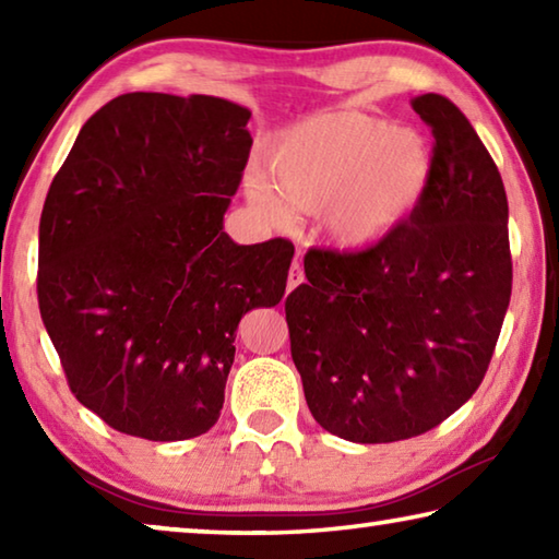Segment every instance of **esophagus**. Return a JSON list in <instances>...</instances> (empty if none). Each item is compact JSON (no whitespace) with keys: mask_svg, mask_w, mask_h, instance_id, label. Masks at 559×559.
Returning <instances> with one entry per match:
<instances>
[{"mask_svg":"<svg viewBox=\"0 0 559 559\" xmlns=\"http://www.w3.org/2000/svg\"><path fill=\"white\" fill-rule=\"evenodd\" d=\"M302 281H306V276H302L300 263L296 261V263H293V266H290V273H288V293L296 290Z\"/></svg>","mask_w":559,"mask_h":559,"instance_id":"34e87169","label":"esophagus"}]
</instances>
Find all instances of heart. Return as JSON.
I'll list each match as a JSON object with an SVG mask.
<instances>
[{
	"label": "heart",
	"mask_w": 559,
	"mask_h": 559,
	"mask_svg": "<svg viewBox=\"0 0 559 559\" xmlns=\"http://www.w3.org/2000/svg\"><path fill=\"white\" fill-rule=\"evenodd\" d=\"M269 175L251 167L243 197L278 229L323 212V229L343 251H370L419 210L431 182L421 135L353 108H325L293 122L266 150Z\"/></svg>",
	"instance_id": "obj_1"
}]
</instances>
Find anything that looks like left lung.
<instances>
[{
    "label": "left lung",
    "mask_w": 559,
    "mask_h": 559,
    "mask_svg": "<svg viewBox=\"0 0 559 559\" xmlns=\"http://www.w3.org/2000/svg\"><path fill=\"white\" fill-rule=\"evenodd\" d=\"M431 182L392 239L359 253L308 251L286 298L308 409L355 443L419 437L484 382L513 288L503 179L466 116L424 93Z\"/></svg>",
    "instance_id": "left-lung-1"
}]
</instances>
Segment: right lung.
Returning <instances> with one entry per match:
<instances>
[{
	"label": "right lung",
	"mask_w": 559,
	"mask_h": 559,
	"mask_svg": "<svg viewBox=\"0 0 559 559\" xmlns=\"http://www.w3.org/2000/svg\"><path fill=\"white\" fill-rule=\"evenodd\" d=\"M249 120L214 96L122 93L81 128L46 194L44 328L75 400L130 437L210 431L239 320L286 293L290 241L224 231Z\"/></svg>",
	"instance_id": "obj_1"
}]
</instances>
